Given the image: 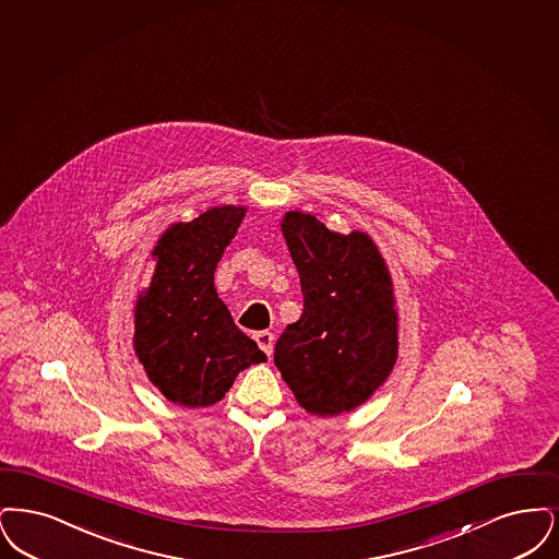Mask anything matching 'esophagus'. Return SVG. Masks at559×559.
Wrapping results in <instances>:
<instances>
[{
    "instance_id": "esophagus-1",
    "label": "esophagus",
    "mask_w": 559,
    "mask_h": 559,
    "mask_svg": "<svg viewBox=\"0 0 559 559\" xmlns=\"http://www.w3.org/2000/svg\"><path fill=\"white\" fill-rule=\"evenodd\" d=\"M254 341H257V344H259V348L267 355V357H271V353H273V342H275V336L271 334V332H257L254 334Z\"/></svg>"
}]
</instances>
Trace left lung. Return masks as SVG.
Returning a JSON list of instances; mask_svg holds the SVG:
<instances>
[{
    "mask_svg": "<svg viewBox=\"0 0 559 559\" xmlns=\"http://www.w3.org/2000/svg\"><path fill=\"white\" fill-rule=\"evenodd\" d=\"M282 231L305 309L275 342L273 361L305 412H353L396 364L389 267L367 234L332 231L311 213H286Z\"/></svg>",
    "mask_w": 559,
    "mask_h": 559,
    "instance_id": "8db88e82",
    "label": "left lung"
}]
</instances>
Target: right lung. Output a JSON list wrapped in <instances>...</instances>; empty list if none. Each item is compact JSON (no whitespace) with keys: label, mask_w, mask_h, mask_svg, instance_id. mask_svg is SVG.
I'll list each match as a JSON object with an SVG mask.
<instances>
[{"label":"right lung","mask_w":559,"mask_h":559,"mask_svg":"<svg viewBox=\"0 0 559 559\" xmlns=\"http://www.w3.org/2000/svg\"><path fill=\"white\" fill-rule=\"evenodd\" d=\"M246 209L215 206L173 223L154 246L156 269L135 305V355L170 403L209 407L265 353L234 323L215 290V269Z\"/></svg>","instance_id":"1"}]
</instances>
